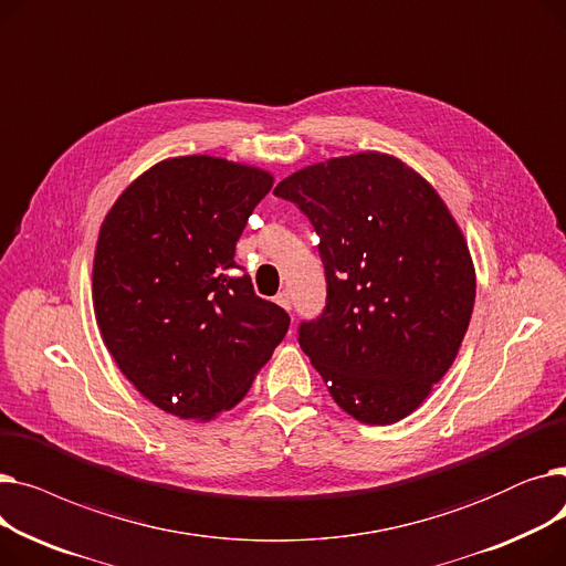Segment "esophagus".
I'll return each mask as SVG.
<instances>
[{"instance_id":"1","label":"esophagus","mask_w":566,"mask_h":566,"mask_svg":"<svg viewBox=\"0 0 566 566\" xmlns=\"http://www.w3.org/2000/svg\"><path fill=\"white\" fill-rule=\"evenodd\" d=\"M275 303L289 312V310H291V293H289V291H280V293L275 295Z\"/></svg>"}]
</instances>
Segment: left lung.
<instances>
[{"label":"left lung","instance_id":"8db88e82","mask_svg":"<svg viewBox=\"0 0 566 566\" xmlns=\"http://www.w3.org/2000/svg\"><path fill=\"white\" fill-rule=\"evenodd\" d=\"M273 192L321 238L328 303L301 323V348L355 420L408 418L452 367L474 307V265L450 208L378 151L303 167Z\"/></svg>","mask_w":566,"mask_h":566}]
</instances>
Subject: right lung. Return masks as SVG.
<instances>
[{
	"mask_svg": "<svg viewBox=\"0 0 566 566\" xmlns=\"http://www.w3.org/2000/svg\"><path fill=\"white\" fill-rule=\"evenodd\" d=\"M273 174L213 156L167 158L118 195L94 254V312L116 367L181 420L241 401L289 331L233 261Z\"/></svg>",
	"mask_w": 566,
	"mask_h": 566,
	"instance_id": "1",
	"label": "right lung"
}]
</instances>
